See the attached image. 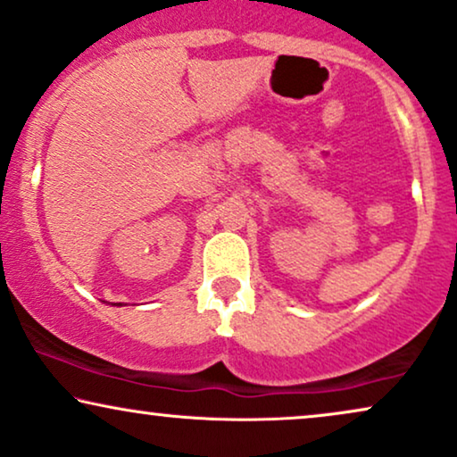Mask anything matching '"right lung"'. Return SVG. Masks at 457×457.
Segmentation results:
<instances>
[{
  "mask_svg": "<svg viewBox=\"0 0 457 457\" xmlns=\"http://www.w3.org/2000/svg\"><path fill=\"white\" fill-rule=\"evenodd\" d=\"M117 306H121V302H120V304H117Z\"/></svg>",
  "mask_w": 457,
  "mask_h": 457,
  "instance_id": "1",
  "label": "right lung"
}]
</instances>
